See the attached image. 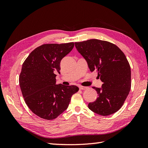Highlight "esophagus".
I'll return each instance as SVG.
<instances>
[{"mask_svg": "<svg viewBox=\"0 0 148 148\" xmlns=\"http://www.w3.org/2000/svg\"><path fill=\"white\" fill-rule=\"evenodd\" d=\"M79 89H81V90H85V89H86L88 88V87L86 86H79Z\"/></svg>", "mask_w": 148, "mask_h": 148, "instance_id": "esophagus-1", "label": "esophagus"}]
</instances>
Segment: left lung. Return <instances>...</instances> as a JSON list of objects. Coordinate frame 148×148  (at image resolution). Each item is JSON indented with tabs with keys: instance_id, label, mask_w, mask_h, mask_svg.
Returning <instances> with one entry per match:
<instances>
[{
	"instance_id": "left-lung-1",
	"label": "left lung",
	"mask_w": 148,
	"mask_h": 148,
	"mask_svg": "<svg viewBox=\"0 0 148 148\" xmlns=\"http://www.w3.org/2000/svg\"><path fill=\"white\" fill-rule=\"evenodd\" d=\"M75 44L89 70L96 71L103 83L101 88H92L98 97L89 103V109L103 116L114 114L122 107L131 89V69L126 56L108 41L92 39Z\"/></svg>"
}]
</instances>
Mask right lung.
Returning <instances> with one entry per match:
<instances>
[{"mask_svg":"<svg viewBox=\"0 0 148 148\" xmlns=\"http://www.w3.org/2000/svg\"><path fill=\"white\" fill-rule=\"evenodd\" d=\"M74 42L45 44L36 48L22 65L19 83L26 105L38 117L57 118L67 109L77 86L56 84L61 60L72 50Z\"/></svg>","mask_w":148,"mask_h":148,"instance_id":"obj_1","label":"right lung"}]
</instances>
